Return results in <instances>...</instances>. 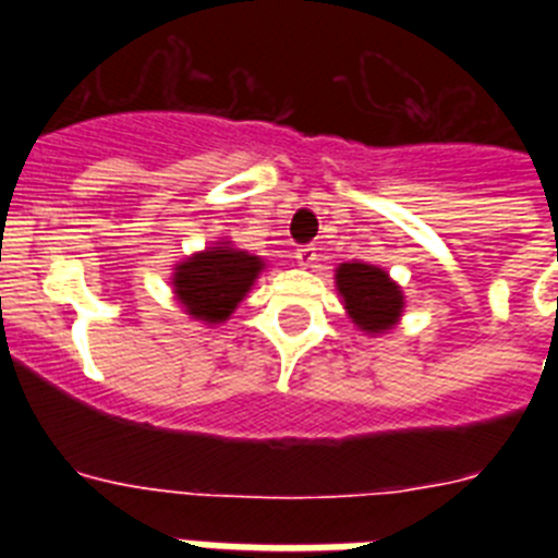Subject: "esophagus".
<instances>
[{
	"label": "esophagus",
	"mask_w": 558,
	"mask_h": 558,
	"mask_svg": "<svg viewBox=\"0 0 558 558\" xmlns=\"http://www.w3.org/2000/svg\"><path fill=\"white\" fill-rule=\"evenodd\" d=\"M295 263L302 265V268H315V263H318V251H315L313 245H304V248L295 251Z\"/></svg>",
	"instance_id": "obj_1"
}]
</instances>
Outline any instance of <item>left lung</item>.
I'll use <instances>...</instances> for the list:
<instances>
[{"instance_id":"1","label":"left lung","mask_w":558,"mask_h":558,"mask_svg":"<svg viewBox=\"0 0 558 558\" xmlns=\"http://www.w3.org/2000/svg\"><path fill=\"white\" fill-rule=\"evenodd\" d=\"M340 304L354 327L368 338L391 332L405 313V295L386 268L368 263H340L335 268Z\"/></svg>"}]
</instances>
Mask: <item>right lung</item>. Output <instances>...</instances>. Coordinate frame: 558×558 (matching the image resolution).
<instances>
[{"label": "right lung", "instance_id": "obj_1", "mask_svg": "<svg viewBox=\"0 0 558 558\" xmlns=\"http://www.w3.org/2000/svg\"><path fill=\"white\" fill-rule=\"evenodd\" d=\"M265 270V259L218 240L209 248L184 256L172 268V293L192 322L218 327L231 318Z\"/></svg>", "mask_w": 558, "mask_h": 558}]
</instances>
